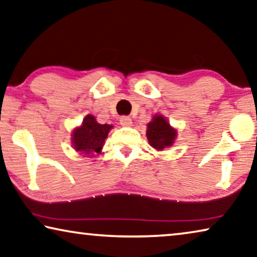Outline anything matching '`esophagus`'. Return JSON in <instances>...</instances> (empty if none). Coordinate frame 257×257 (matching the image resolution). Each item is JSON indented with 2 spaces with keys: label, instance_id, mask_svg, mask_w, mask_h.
Returning a JSON list of instances; mask_svg holds the SVG:
<instances>
[{
  "label": "esophagus",
  "instance_id": "obj_1",
  "mask_svg": "<svg viewBox=\"0 0 257 257\" xmlns=\"http://www.w3.org/2000/svg\"><path fill=\"white\" fill-rule=\"evenodd\" d=\"M132 123H133V121H132V119H130L129 116L123 115V116L120 117V124L123 125V127H130V125H132Z\"/></svg>",
  "mask_w": 257,
  "mask_h": 257
}]
</instances>
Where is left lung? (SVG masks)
<instances>
[{
    "mask_svg": "<svg viewBox=\"0 0 257 257\" xmlns=\"http://www.w3.org/2000/svg\"><path fill=\"white\" fill-rule=\"evenodd\" d=\"M176 135V129L170 127V124L162 115L153 116V120L148 124L146 136H148L149 143L157 150L161 151L168 146H172Z\"/></svg>",
    "mask_w": 257,
    "mask_h": 257,
    "instance_id": "1",
    "label": "left lung"
}]
</instances>
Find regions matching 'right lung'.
Instances as JSON below:
<instances>
[{
  "label": "right lung",
  "mask_w": 257,
  "mask_h": 257,
  "mask_svg": "<svg viewBox=\"0 0 257 257\" xmlns=\"http://www.w3.org/2000/svg\"><path fill=\"white\" fill-rule=\"evenodd\" d=\"M113 127L111 124H99L95 116L87 115L81 127L74 129L72 141L74 149L82 154L99 153L103 144Z\"/></svg>",
  "instance_id": "1"
}]
</instances>
